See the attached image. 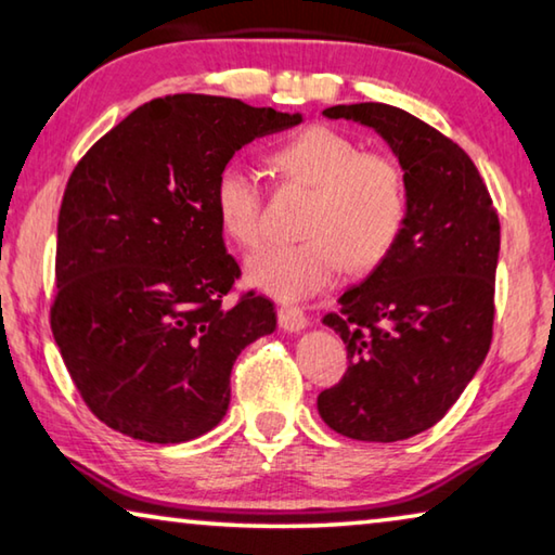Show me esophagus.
Instances as JSON below:
<instances>
[{"mask_svg":"<svg viewBox=\"0 0 555 555\" xmlns=\"http://www.w3.org/2000/svg\"><path fill=\"white\" fill-rule=\"evenodd\" d=\"M279 325L284 327L286 333H300L308 325L306 315L296 306H281L279 308Z\"/></svg>","mask_w":555,"mask_h":555,"instance_id":"1","label":"esophagus"}]
</instances>
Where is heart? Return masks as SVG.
<instances>
[{
  "label": "heart",
  "mask_w": 555,
  "mask_h": 555,
  "mask_svg": "<svg viewBox=\"0 0 555 555\" xmlns=\"http://www.w3.org/2000/svg\"><path fill=\"white\" fill-rule=\"evenodd\" d=\"M269 166L281 181L313 188V195L300 218L306 240L249 257V286L279 300H304L331 286L343 264L370 271L391 255L409 210L406 178L393 158L367 154L340 129L313 125L279 144ZM212 210L237 247L261 242V188L242 166L228 164L215 176Z\"/></svg>",
  "instance_id": "heart-1"
}]
</instances>
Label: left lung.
I'll return each instance as SVG.
<instances>
[{
	"mask_svg": "<svg viewBox=\"0 0 555 555\" xmlns=\"http://www.w3.org/2000/svg\"><path fill=\"white\" fill-rule=\"evenodd\" d=\"M323 115L372 127L406 178V222L391 255L323 318L350 364L318 397L340 436L393 443L436 426L490 352L500 218L469 156L426 121L382 102Z\"/></svg>",
	"mask_w": 555,
	"mask_h": 555,
	"instance_id": "8db88e82",
	"label": "left lung"
}]
</instances>
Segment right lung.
I'll list each match as a JSON object with an SVG mask.
<instances>
[{
  "label": "right lung",
  "instance_id": "1",
  "mask_svg": "<svg viewBox=\"0 0 555 555\" xmlns=\"http://www.w3.org/2000/svg\"><path fill=\"white\" fill-rule=\"evenodd\" d=\"M304 121L232 98L137 107L75 166L59 212L51 331L90 411L129 438L185 443L220 424L237 354L276 331L212 210L234 152Z\"/></svg>",
  "mask_w": 555,
  "mask_h": 555
}]
</instances>
